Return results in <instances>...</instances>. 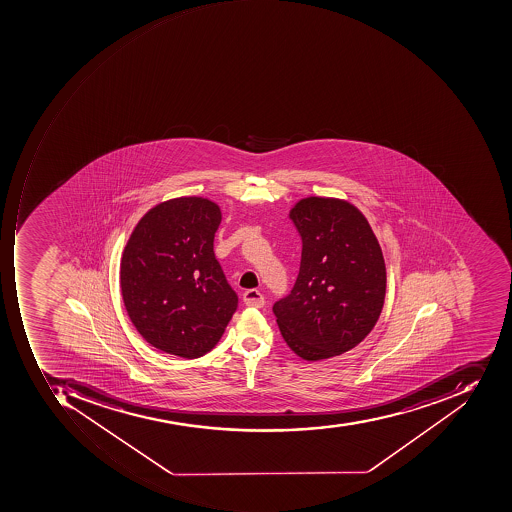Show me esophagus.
Here are the masks:
<instances>
[{"label": "esophagus", "mask_w": 512, "mask_h": 512, "mask_svg": "<svg viewBox=\"0 0 512 512\" xmlns=\"http://www.w3.org/2000/svg\"><path fill=\"white\" fill-rule=\"evenodd\" d=\"M243 300L247 307L261 308L265 305V296L258 289L244 291Z\"/></svg>", "instance_id": "1"}]
</instances>
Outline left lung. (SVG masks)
<instances>
[{
    "label": "left lung",
    "instance_id": "obj_1",
    "mask_svg": "<svg viewBox=\"0 0 512 512\" xmlns=\"http://www.w3.org/2000/svg\"><path fill=\"white\" fill-rule=\"evenodd\" d=\"M289 218L302 237V260L294 288L272 311L289 349L307 361L327 360L358 346L377 324L385 258L350 202L310 196Z\"/></svg>",
    "mask_w": 512,
    "mask_h": 512
}]
</instances>
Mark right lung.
<instances>
[{"instance_id": "add662e5", "label": "right lung", "mask_w": 512, "mask_h": 512, "mask_svg": "<svg viewBox=\"0 0 512 512\" xmlns=\"http://www.w3.org/2000/svg\"><path fill=\"white\" fill-rule=\"evenodd\" d=\"M218 204L199 196L170 199L138 221L124 247L121 296L137 332L152 347L199 358L223 336L238 296L216 260Z\"/></svg>"}]
</instances>
